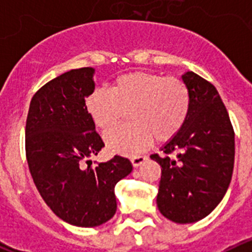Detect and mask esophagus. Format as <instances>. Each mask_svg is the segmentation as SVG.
<instances>
[{
  "label": "esophagus",
  "instance_id": "34e87169",
  "mask_svg": "<svg viewBox=\"0 0 252 252\" xmlns=\"http://www.w3.org/2000/svg\"><path fill=\"white\" fill-rule=\"evenodd\" d=\"M148 159L146 157H142V155H139V157H133L131 158V162H132L133 168H139L141 164H144L145 162V160Z\"/></svg>",
  "mask_w": 252,
  "mask_h": 252
}]
</instances>
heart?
<instances>
[{
    "instance_id": "1",
    "label": "heart",
    "mask_w": 252,
    "mask_h": 252,
    "mask_svg": "<svg viewBox=\"0 0 252 252\" xmlns=\"http://www.w3.org/2000/svg\"><path fill=\"white\" fill-rule=\"evenodd\" d=\"M190 110V95L177 78L151 72L119 75L110 91L95 90L86 99V111L95 127L110 130L131 111L132 124L106 135L107 148L122 155L145 150L154 137L168 141L182 130Z\"/></svg>"
}]
</instances>
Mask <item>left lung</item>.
Segmentation results:
<instances>
[{"label": "left lung", "mask_w": 252, "mask_h": 252, "mask_svg": "<svg viewBox=\"0 0 252 252\" xmlns=\"http://www.w3.org/2000/svg\"><path fill=\"white\" fill-rule=\"evenodd\" d=\"M190 110L182 130L151 159L161 166L157 204L175 223H193L220 204L231 183L235 132L213 84L193 72L182 74Z\"/></svg>", "instance_id": "obj_1"}]
</instances>
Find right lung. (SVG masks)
<instances>
[{"label": "right lung", "mask_w": 252, "mask_h": 252, "mask_svg": "<svg viewBox=\"0 0 252 252\" xmlns=\"http://www.w3.org/2000/svg\"><path fill=\"white\" fill-rule=\"evenodd\" d=\"M94 69H72L51 79L30 102L25 130L26 159L45 203L60 220L77 227H97L117 209L115 186L132 171L116 155L97 166L82 165L104 144L86 111L94 91Z\"/></svg>", "instance_id": "1"}]
</instances>
